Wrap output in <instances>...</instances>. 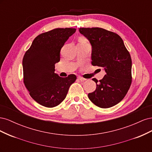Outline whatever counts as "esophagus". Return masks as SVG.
<instances>
[{"label": "esophagus", "mask_w": 152, "mask_h": 152, "mask_svg": "<svg viewBox=\"0 0 152 152\" xmlns=\"http://www.w3.org/2000/svg\"><path fill=\"white\" fill-rule=\"evenodd\" d=\"M78 79H79V80H80L81 82H84L86 80V79H84V78L81 77H78Z\"/></svg>", "instance_id": "obj_1"}]
</instances>
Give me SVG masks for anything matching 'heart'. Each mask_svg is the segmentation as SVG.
Here are the masks:
<instances>
[{
	"label": "heart",
	"mask_w": 152,
	"mask_h": 152,
	"mask_svg": "<svg viewBox=\"0 0 152 152\" xmlns=\"http://www.w3.org/2000/svg\"><path fill=\"white\" fill-rule=\"evenodd\" d=\"M86 42V40L83 38H80L79 39V42Z\"/></svg>",
	"instance_id": "b5f03b06"
}]
</instances>
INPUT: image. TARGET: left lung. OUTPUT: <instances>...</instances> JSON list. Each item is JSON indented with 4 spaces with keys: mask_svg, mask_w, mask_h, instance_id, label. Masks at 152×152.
<instances>
[{
    "mask_svg": "<svg viewBox=\"0 0 152 152\" xmlns=\"http://www.w3.org/2000/svg\"><path fill=\"white\" fill-rule=\"evenodd\" d=\"M79 32L92 46V65L103 67L106 75L102 80L93 79L96 89L88 94L95 105L112 107L125 97L131 84L132 61L121 37L102 28H80Z\"/></svg>",
    "mask_w": 152,
    "mask_h": 152,
    "instance_id": "8db88e82",
    "label": "left lung"
}]
</instances>
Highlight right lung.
<instances>
[{"label":"right lung","instance_id":"obj_1","mask_svg":"<svg viewBox=\"0 0 152 152\" xmlns=\"http://www.w3.org/2000/svg\"><path fill=\"white\" fill-rule=\"evenodd\" d=\"M75 28H56L40 34L34 40L23 59L24 84L36 102L53 108L66 98L74 74L60 77L55 73V64L60 60V50Z\"/></svg>","mask_w":152,"mask_h":152}]
</instances>
